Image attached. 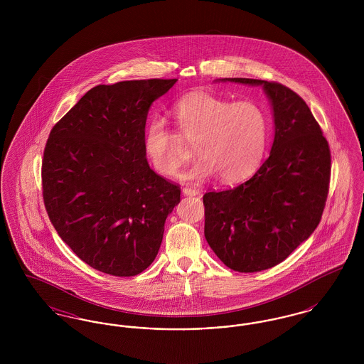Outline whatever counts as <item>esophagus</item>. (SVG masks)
I'll return each instance as SVG.
<instances>
[{
	"instance_id": "34e87169",
	"label": "esophagus",
	"mask_w": 364,
	"mask_h": 364,
	"mask_svg": "<svg viewBox=\"0 0 364 364\" xmlns=\"http://www.w3.org/2000/svg\"><path fill=\"white\" fill-rule=\"evenodd\" d=\"M199 193V191L195 190V188H191V187H186L183 188V195H187V196H196Z\"/></svg>"
}]
</instances>
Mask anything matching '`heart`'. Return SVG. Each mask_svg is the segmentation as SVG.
<instances>
[{
	"label": "heart",
	"instance_id": "b5f03b06",
	"mask_svg": "<svg viewBox=\"0 0 364 364\" xmlns=\"http://www.w3.org/2000/svg\"><path fill=\"white\" fill-rule=\"evenodd\" d=\"M173 116L180 136L164 119L147 124L144 151L159 173L173 174L186 161L184 140L200 156L184 178L205 180L218 174L226 184L240 183L259 168L269 141V119L259 105L233 102L206 91L178 100Z\"/></svg>",
	"mask_w": 364,
	"mask_h": 364
}]
</instances>
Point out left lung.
Listing matches in <instances>:
<instances>
[{
    "label": "left lung",
    "instance_id": "1",
    "mask_svg": "<svg viewBox=\"0 0 364 364\" xmlns=\"http://www.w3.org/2000/svg\"><path fill=\"white\" fill-rule=\"evenodd\" d=\"M262 86L274 116V141L258 172L240 186L203 195L205 237L229 269L255 273L287 259L319 224L329 192V143L310 107L276 82Z\"/></svg>",
    "mask_w": 364,
    "mask_h": 364
}]
</instances>
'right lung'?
<instances>
[{"label": "right lung", "instance_id": "right-lung-1", "mask_svg": "<svg viewBox=\"0 0 364 364\" xmlns=\"http://www.w3.org/2000/svg\"><path fill=\"white\" fill-rule=\"evenodd\" d=\"M176 82L95 86L48 139L42 191L50 223L80 259L106 274L146 270L180 202V187L150 169L143 144L150 106Z\"/></svg>", "mask_w": 364, "mask_h": 364}]
</instances>
